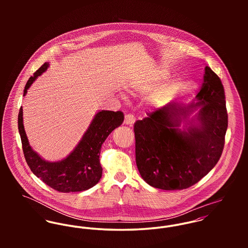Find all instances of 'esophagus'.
<instances>
[{"label": "esophagus", "instance_id": "obj_1", "mask_svg": "<svg viewBox=\"0 0 248 248\" xmlns=\"http://www.w3.org/2000/svg\"><path fill=\"white\" fill-rule=\"evenodd\" d=\"M135 122H136V118L133 114H126L125 115V119H124V124L125 125L133 126Z\"/></svg>", "mask_w": 248, "mask_h": 248}]
</instances>
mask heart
Masks as SVG:
<instances>
[{
	"instance_id": "heart-1",
	"label": "heart",
	"mask_w": 248,
	"mask_h": 248,
	"mask_svg": "<svg viewBox=\"0 0 248 248\" xmlns=\"http://www.w3.org/2000/svg\"><path fill=\"white\" fill-rule=\"evenodd\" d=\"M157 82H158L157 77L148 75V76L142 77L141 79H140L138 81H134L130 85L129 89H130L131 92H134V93H137V92L145 93V92H148V91L152 90L156 85Z\"/></svg>"
}]
</instances>
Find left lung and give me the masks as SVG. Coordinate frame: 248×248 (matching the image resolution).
I'll list each match as a JSON object with an SVG mask.
<instances>
[{"label": "left lung", "instance_id": "1", "mask_svg": "<svg viewBox=\"0 0 248 248\" xmlns=\"http://www.w3.org/2000/svg\"><path fill=\"white\" fill-rule=\"evenodd\" d=\"M227 125L223 86L205 67L202 89L190 103L173 100L135 123L136 160L142 178L162 190L196 184L218 161Z\"/></svg>", "mask_w": 248, "mask_h": 248}]
</instances>
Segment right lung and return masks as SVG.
<instances>
[{
  "label": "right lung",
  "mask_w": 248,
  "mask_h": 248,
  "mask_svg": "<svg viewBox=\"0 0 248 248\" xmlns=\"http://www.w3.org/2000/svg\"><path fill=\"white\" fill-rule=\"evenodd\" d=\"M45 63L26 84L24 96L33 82L48 69ZM23 108L18 114V129L23 144V151L31 172L52 189L62 192H81L93 187L102 177L100 152L108 136L123 120L121 111L98 110L93 118L82 139L71 153L61 160L47 161L31 146L24 127Z\"/></svg>",
  "instance_id": "right-lung-1"
}]
</instances>
